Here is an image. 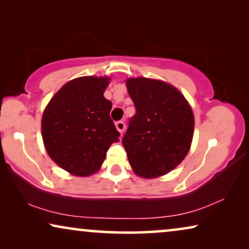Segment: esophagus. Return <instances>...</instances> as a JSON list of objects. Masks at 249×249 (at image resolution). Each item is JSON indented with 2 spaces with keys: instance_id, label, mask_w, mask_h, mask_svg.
<instances>
[{
  "instance_id": "1",
  "label": "esophagus",
  "mask_w": 249,
  "mask_h": 249,
  "mask_svg": "<svg viewBox=\"0 0 249 249\" xmlns=\"http://www.w3.org/2000/svg\"><path fill=\"white\" fill-rule=\"evenodd\" d=\"M115 127H117L118 131L120 132V134H122V132H124V129H125V124H124V121H117V122H115Z\"/></svg>"
}]
</instances>
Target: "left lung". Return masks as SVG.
Instances as JSON below:
<instances>
[{
    "label": "left lung",
    "instance_id": "obj_1",
    "mask_svg": "<svg viewBox=\"0 0 249 249\" xmlns=\"http://www.w3.org/2000/svg\"><path fill=\"white\" fill-rule=\"evenodd\" d=\"M136 107L122 145L132 170L142 178L172 171L189 152L194 113L185 96L162 80L138 77L125 81Z\"/></svg>",
    "mask_w": 249,
    "mask_h": 249
}]
</instances>
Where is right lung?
<instances>
[{
    "mask_svg": "<svg viewBox=\"0 0 249 249\" xmlns=\"http://www.w3.org/2000/svg\"><path fill=\"white\" fill-rule=\"evenodd\" d=\"M107 77L68 81L43 113L42 137L47 154L60 168L78 177L97 172L119 131L110 118L112 103L104 97Z\"/></svg>",
    "mask_w": 249,
    "mask_h": 249,
    "instance_id": "add662e5",
    "label": "right lung"
}]
</instances>
